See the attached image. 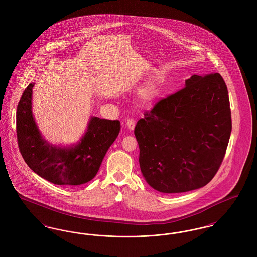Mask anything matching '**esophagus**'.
<instances>
[{
  "label": "esophagus",
  "mask_w": 257,
  "mask_h": 257,
  "mask_svg": "<svg viewBox=\"0 0 257 257\" xmlns=\"http://www.w3.org/2000/svg\"><path fill=\"white\" fill-rule=\"evenodd\" d=\"M126 126L129 130H134L135 126H136V121L133 118H130L126 121Z\"/></svg>",
  "instance_id": "obj_1"
}]
</instances>
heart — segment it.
<instances>
[{
  "instance_id": "heart-1",
  "label": "heart",
  "mask_w": 257,
  "mask_h": 257,
  "mask_svg": "<svg viewBox=\"0 0 257 257\" xmlns=\"http://www.w3.org/2000/svg\"><path fill=\"white\" fill-rule=\"evenodd\" d=\"M158 95V88L154 84H148L144 87L141 93V97L145 102L152 101L154 98Z\"/></svg>"
}]
</instances>
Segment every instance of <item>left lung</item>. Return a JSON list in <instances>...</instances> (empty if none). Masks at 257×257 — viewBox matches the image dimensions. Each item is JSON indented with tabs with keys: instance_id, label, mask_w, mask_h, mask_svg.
Returning a JSON list of instances; mask_svg holds the SVG:
<instances>
[{
	"instance_id": "1",
	"label": "left lung",
	"mask_w": 257,
	"mask_h": 257,
	"mask_svg": "<svg viewBox=\"0 0 257 257\" xmlns=\"http://www.w3.org/2000/svg\"><path fill=\"white\" fill-rule=\"evenodd\" d=\"M144 115L134 133L147 183L161 193L175 194L213 179L232 128L228 91L220 74L193 75L182 89Z\"/></svg>"
}]
</instances>
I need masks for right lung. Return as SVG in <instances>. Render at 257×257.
Listing matches in <instances>:
<instances>
[{"instance_id":"1","label":"right lung","mask_w":257,"mask_h":257,"mask_svg":"<svg viewBox=\"0 0 257 257\" xmlns=\"http://www.w3.org/2000/svg\"><path fill=\"white\" fill-rule=\"evenodd\" d=\"M35 83L25 89L16 112V133L20 153L31 170L51 183L78 186L97 173L109 147L120 131L118 120L91 117L77 145L53 146L40 134L32 111Z\"/></svg>"}]
</instances>
